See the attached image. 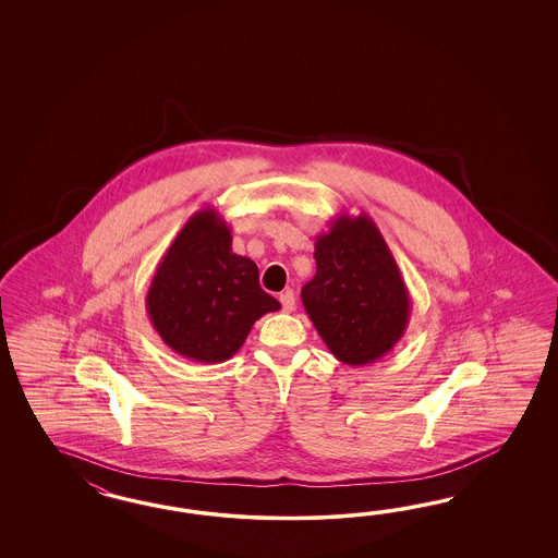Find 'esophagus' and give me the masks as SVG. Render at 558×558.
I'll return each mask as SVG.
<instances>
[{
	"label": "esophagus",
	"instance_id": "obj_1",
	"mask_svg": "<svg viewBox=\"0 0 558 558\" xmlns=\"http://www.w3.org/2000/svg\"><path fill=\"white\" fill-rule=\"evenodd\" d=\"M280 303H282V308H284L287 313L294 311V292H292V290L280 292Z\"/></svg>",
	"mask_w": 558,
	"mask_h": 558
}]
</instances>
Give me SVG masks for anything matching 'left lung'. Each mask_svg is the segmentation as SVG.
Segmentation results:
<instances>
[{
	"mask_svg": "<svg viewBox=\"0 0 558 558\" xmlns=\"http://www.w3.org/2000/svg\"><path fill=\"white\" fill-rule=\"evenodd\" d=\"M317 271L301 290L304 311L339 362L364 366L403 338L411 299L374 220L339 215L315 241Z\"/></svg>",
	"mask_w": 558,
	"mask_h": 558,
	"instance_id": "left-lung-1",
	"label": "left lung"
}]
</instances>
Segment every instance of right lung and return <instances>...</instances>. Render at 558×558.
<instances>
[{"instance_id":"right-lung-1","label":"right lung","mask_w":558,"mask_h":558,"mask_svg":"<svg viewBox=\"0 0 558 558\" xmlns=\"http://www.w3.org/2000/svg\"><path fill=\"white\" fill-rule=\"evenodd\" d=\"M231 227L215 208L192 215L153 274L145 306L175 354L219 364L239 352L254 323L280 303L259 287L250 257L233 254Z\"/></svg>"}]
</instances>
